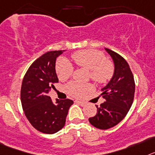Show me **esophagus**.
Masks as SVG:
<instances>
[{
  "label": "esophagus",
  "instance_id": "esophagus-1",
  "mask_svg": "<svg viewBox=\"0 0 155 155\" xmlns=\"http://www.w3.org/2000/svg\"><path fill=\"white\" fill-rule=\"evenodd\" d=\"M76 104H79L80 106H82V107H83V106L86 105V102H83V101H76Z\"/></svg>",
  "mask_w": 155,
  "mask_h": 155
}]
</instances>
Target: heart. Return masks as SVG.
Masks as SVG:
<instances>
[{
  "instance_id": "b5f03b06",
  "label": "heart",
  "mask_w": 155,
  "mask_h": 155,
  "mask_svg": "<svg viewBox=\"0 0 155 155\" xmlns=\"http://www.w3.org/2000/svg\"><path fill=\"white\" fill-rule=\"evenodd\" d=\"M72 58L79 66L90 71V76L94 81L105 83L111 79L114 68L110 61L106 60L105 55L95 50H83L72 54ZM73 67L67 60L60 58L56 63V72L61 80L66 79L72 75ZM93 89L91 84L72 82L65 87L68 94L75 97H82Z\"/></svg>"
}]
</instances>
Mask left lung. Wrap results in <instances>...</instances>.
<instances>
[{
	"instance_id": "obj_1",
	"label": "left lung",
	"mask_w": 155,
	"mask_h": 155,
	"mask_svg": "<svg viewBox=\"0 0 155 155\" xmlns=\"http://www.w3.org/2000/svg\"><path fill=\"white\" fill-rule=\"evenodd\" d=\"M114 62V73L111 80L101 89V95L106 101L96 105V115L89 118L94 127L107 130L116 126L127 115L134 101L135 82L130 65L118 54L104 48Z\"/></svg>"
}]
</instances>
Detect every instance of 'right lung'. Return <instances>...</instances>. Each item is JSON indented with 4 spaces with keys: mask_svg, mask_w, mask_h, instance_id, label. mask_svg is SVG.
Listing matches in <instances>:
<instances>
[{
    "mask_svg": "<svg viewBox=\"0 0 155 155\" xmlns=\"http://www.w3.org/2000/svg\"><path fill=\"white\" fill-rule=\"evenodd\" d=\"M64 51H53L43 54L31 64L21 87V102L25 116L38 131L53 134L64 127L68 109L73 101L69 99L52 101L48 93L58 83L55 70L56 59Z\"/></svg>",
    "mask_w": 155,
    "mask_h": 155,
    "instance_id": "right-lung-1",
    "label": "right lung"
}]
</instances>
